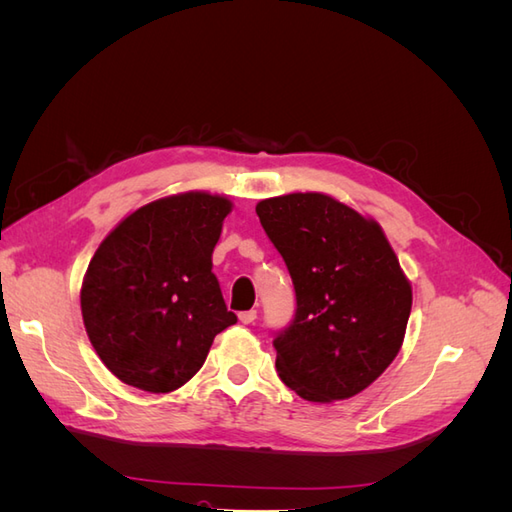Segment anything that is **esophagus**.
Listing matches in <instances>:
<instances>
[{"instance_id":"1","label":"esophagus","mask_w":512,"mask_h":512,"mask_svg":"<svg viewBox=\"0 0 512 512\" xmlns=\"http://www.w3.org/2000/svg\"><path fill=\"white\" fill-rule=\"evenodd\" d=\"M256 316H258L256 309H247V312H241V314H239V320H241L243 324H252V322L256 320Z\"/></svg>"}]
</instances>
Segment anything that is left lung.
I'll use <instances>...</instances> for the list:
<instances>
[{
    "label": "left lung",
    "instance_id": "1",
    "mask_svg": "<svg viewBox=\"0 0 512 512\" xmlns=\"http://www.w3.org/2000/svg\"><path fill=\"white\" fill-rule=\"evenodd\" d=\"M256 213L297 292L292 322L273 339L277 374L307 401L361 393L393 363L412 309L380 224L320 192L260 200Z\"/></svg>",
    "mask_w": 512,
    "mask_h": 512
}]
</instances>
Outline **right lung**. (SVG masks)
<instances>
[{"mask_svg":"<svg viewBox=\"0 0 512 512\" xmlns=\"http://www.w3.org/2000/svg\"><path fill=\"white\" fill-rule=\"evenodd\" d=\"M232 203L207 192L166 196L121 220L91 258L81 312L102 363L130 386L170 393L203 367L228 312L211 271Z\"/></svg>","mask_w":512,"mask_h":512,"instance_id":"obj_1","label":"right lung"}]
</instances>
